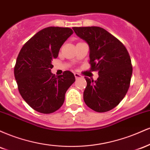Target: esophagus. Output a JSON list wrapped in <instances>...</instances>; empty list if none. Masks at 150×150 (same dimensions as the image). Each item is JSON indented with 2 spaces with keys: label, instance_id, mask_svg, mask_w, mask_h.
I'll use <instances>...</instances> for the list:
<instances>
[{
  "label": "esophagus",
  "instance_id": "esophagus-1",
  "mask_svg": "<svg viewBox=\"0 0 150 150\" xmlns=\"http://www.w3.org/2000/svg\"><path fill=\"white\" fill-rule=\"evenodd\" d=\"M74 75H75V78H76V79H77V78H80V77H82V75H80V74H79V73H74Z\"/></svg>",
  "mask_w": 150,
  "mask_h": 150
}]
</instances>
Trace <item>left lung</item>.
Segmentation results:
<instances>
[{
	"instance_id": "left-lung-1",
	"label": "left lung",
	"mask_w": 150,
	"mask_h": 150,
	"mask_svg": "<svg viewBox=\"0 0 150 150\" xmlns=\"http://www.w3.org/2000/svg\"><path fill=\"white\" fill-rule=\"evenodd\" d=\"M77 36L89 47V63L98 71L97 80L85 77L83 98L97 112H106L122 101L130 87L132 67L126 48L112 34L99 27H73Z\"/></svg>"
}]
</instances>
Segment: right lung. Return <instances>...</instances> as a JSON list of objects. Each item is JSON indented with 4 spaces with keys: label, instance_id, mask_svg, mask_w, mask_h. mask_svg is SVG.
I'll list each match as a JSON object with an SVG mask.
<instances>
[{
    "label": "right lung",
    "instance_id": "1",
    "mask_svg": "<svg viewBox=\"0 0 150 150\" xmlns=\"http://www.w3.org/2000/svg\"><path fill=\"white\" fill-rule=\"evenodd\" d=\"M73 33L68 27H46L27 41L19 53L14 68L19 92L38 112L51 113L59 109L65 92L75 81L68 70L58 77L51 72L52 61Z\"/></svg>",
    "mask_w": 150,
    "mask_h": 150
}]
</instances>
